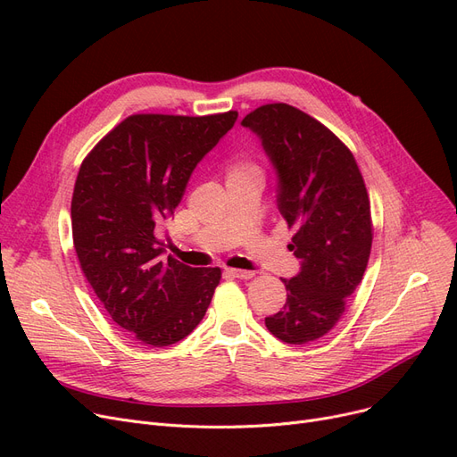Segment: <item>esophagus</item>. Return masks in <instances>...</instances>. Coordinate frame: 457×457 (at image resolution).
Returning a JSON list of instances; mask_svg holds the SVG:
<instances>
[{"instance_id": "esophagus-1", "label": "esophagus", "mask_w": 457, "mask_h": 457, "mask_svg": "<svg viewBox=\"0 0 457 457\" xmlns=\"http://www.w3.org/2000/svg\"><path fill=\"white\" fill-rule=\"evenodd\" d=\"M227 274L234 276V278H240V280H250L255 276L253 270H242V269H227Z\"/></svg>"}]
</instances>
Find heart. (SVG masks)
<instances>
[{
	"label": "heart",
	"mask_w": 457,
	"mask_h": 457,
	"mask_svg": "<svg viewBox=\"0 0 457 457\" xmlns=\"http://www.w3.org/2000/svg\"><path fill=\"white\" fill-rule=\"evenodd\" d=\"M240 177H259L262 179V168L261 163L253 156H237L232 158L227 168V181L228 179H240Z\"/></svg>",
	"instance_id": "heart-1"
}]
</instances>
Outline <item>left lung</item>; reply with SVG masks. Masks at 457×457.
Instances as JSON below:
<instances>
[{
    "instance_id": "8db88e82",
    "label": "left lung",
    "mask_w": 457,
    "mask_h": 457,
    "mask_svg": "<svg viewBox=\"0 0 457 457\" xmlns=\"http://www.w3.org/2000/svg\"><path fill=\"white\" fill-rule=\"evenodd\" d=\"M242 126L257 133L278 175V210L301 259L299 274L284 280V309L265 326L284 343L305 345L339 322L362 280L373 240L368 190L347 145L303 110L262 104Z\"/></svg>"
}]
</instances>
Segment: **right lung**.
<instances>
[{
	"instance_id": "obj_1",
	"label": "right lung",
	"mask_w": 457,
	"mask_h": 457,
	"mask_svg": "<svg viewBox=\"0 0 457 457\" xmlns=\"http://www.w3.org/2000/svg\"><path fill=\"white\" fill-rule=\"evenodd\" d=\"M133 114L81 162L72 195V238L81 272L112 320L137 341L168 347L210 307L220 269L163 259L158 228L181 202L198 162L237 121Z\"/></svg>"
}]
</instances>
